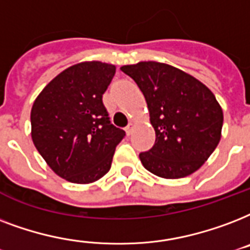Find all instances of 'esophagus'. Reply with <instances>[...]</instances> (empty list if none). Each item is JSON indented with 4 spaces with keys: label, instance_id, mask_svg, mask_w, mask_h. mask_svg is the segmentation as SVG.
Here are the masks:
<instances>
[{
    "label": "esophagus",
    "instance_id": "obj_1",
    "mask_svg": "<svg viewBox=\"0 0 250 250\" xmlns=\"http://www.w3.org/2000/svg\"><path fill=\"white\" fill-rule=\"evenodd\" d=\"M133 127H134V125H133V123H129L127 124V126L125 127V131H126L127 135L131 134V131H133Z\"/></svg>",
    "mask_w": 250,
    "mask_h": 250
}]
</instances>
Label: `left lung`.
<instances>
[{"instance_id": "8db88e82", "label": "left lung", "mask_w": 250, "mask_h": 250, "mask_svg": "<svg viewBox=\"0 0 250 250\" xmlns=\"http://www.w3.org/2000/svg\"><path fill=\"white\" fill-rule=\"evenodd\" d=\"M121 70L146 99L155 143L141 152L143 167L163 179L191 175L218 146L223 111L204 83L185 71L155 61L125 65Z\"/></svg>"}]
</instances>
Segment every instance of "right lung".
I'll return each mask as SVG.
<instances>
[{
	"instance_id": "right-lung-1",
	"label": "right lung",
	"mask_w": 250,
	"mask_h": 250,
	"mask_svg": "<svg viewBox=\"0 0 250 250\" xmlns=\"http://www.w3.org/2000/svg\"><path fill=\"white\" fill-rule=\"evenodd\" d=\"M115 73L111 63H77L52 79L34 102L35 147L53 172L70 183L102 179L125 137L123 129L111 124L103 104Z\"/></svg>"
}]
</instances>
